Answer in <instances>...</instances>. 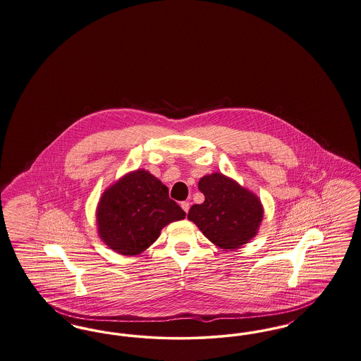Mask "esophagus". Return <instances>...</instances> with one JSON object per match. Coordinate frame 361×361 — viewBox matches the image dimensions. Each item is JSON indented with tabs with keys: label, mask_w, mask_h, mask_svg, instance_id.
I'll list each match as a JSON object with an SVG mask.
<instances>
[{
	"label": "esophagus",
	"mask_w": 361,
	"mask_h": 361,
	"mask_svg": "<svg viewBox=\"0 0 361 361\" xmlns=\"http://www.w3.org/2000/svg\"><path fill=\"white\" fill-rule=\"evenodd\" d=\"M180 207L183 209V212H186V213H188V209H190V202H188V201H183V202L180 204Z\"/></svg>",
	"instance_id": "esophagus-1"
}]
</instances>
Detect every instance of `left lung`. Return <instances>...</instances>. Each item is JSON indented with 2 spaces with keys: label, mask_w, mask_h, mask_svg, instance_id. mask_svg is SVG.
I'll list each match as a JSON object with an SVG mask.
<instances>
[{
  "label": "left lung",
  "mask_w": 361,
  "mask_h": 361,
  "mask_svg": "<svg viewBox=\"0 0 361 361\" xmlns=\"http://www.w3.org/2000/svg\"><path fill=\"white\" fill-rule=\"evenodd\" d=\"M198 188L204 192V204H192L188 219L213 244L235 250L256 235L263 207L255 194L219 173L204 176Z\"/></svg>",
  "instance_id": "left-lung-1"
}]
</instances>
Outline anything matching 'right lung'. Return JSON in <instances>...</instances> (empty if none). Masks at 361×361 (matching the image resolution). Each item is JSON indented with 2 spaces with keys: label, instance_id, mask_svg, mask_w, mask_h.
Segmentation results:
<instances>
[{
  "label": "right lung",
  "instance_id": "1",
  "mask_svg": "<svg viewBox=\"0 0 361 361\" xmlns=\"http://www.w3.org/2000/svg\"><path fill=\"white\" fill-rule=\"evenodd\" d=\"M186 213L166 188L144 170L128 173L108 188L97 209L98 233L110 250L133 256L145 251L160 231Z\"/></svg>",
  "mask_w": 361,
  "mask_h": 361
}]
</instances>
